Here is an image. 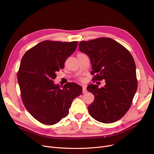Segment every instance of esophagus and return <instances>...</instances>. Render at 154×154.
Returning <instances> with one entry per match:
<instances>
[{
	"instance_id": "1",
	"label": "esophagus",
	"mask_w": 154,
	"mask_h": 154,
	"mask_svg": "<svg viewBox=\"0 0 154 154\" xmlns=\"http://www.w3.org/2000/svg\"><path fill=\"white\" fill-rule=\"evenodd\" d=\"M82 92L83 93H86L87 92V89H86V86L85 85L82 86Z\"/></svg>"
}]
</instances>
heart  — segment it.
Wrapping results in <instances>:
<instances>
[{"mask_svg": "<svg viewBox=\"0 0 154 154\" xmlns=\"http://www.w3.org/2000/svg\"><path fill=\"white\" fill-rule=\"evenodd\" d=\"M81 80H83V79H81Z\"/></svg>", "mask_w": 154, "mask_h": 154, "instance_id": "heart-1", "label": "heart"}]
</instances>
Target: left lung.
I'll return each mask as SVG.
<instances>
[{
    "label": "left lung",
    "mask_w": 154,
    "mask_h": 154,
    "mask_svg": "<svg viewBox=\"0 0 154 154\" xmlns=\"http://www.w3.org/2000/svg\"><path fill=\"white\" fill-rule=\"evenodd\" d=\"M92 63L93 80H106L103 87L90 84L87 88L94 95L88 107L90 115L100 122L109 124L122 118L131 106L137 89L136 66L132 55L123 45L108 37L79 43Z\"/></svg>",
    "instance_id": "left-lung-1"
}]
</instances>
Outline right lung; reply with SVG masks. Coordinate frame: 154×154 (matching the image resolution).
<instances>
[{"label":"right lung","mask_w":154,"mask_h":154,"mask_svg":"<svg viewBox=\"0 0 154 154\" xmlns=\"http://www.w3.org/2000/svg\"><path fill=\"white\" fill-rule=\"evenodd\" d=\"M77 45V41L45 40L27 51L21 60L17 79L22 102L31 116L44 124L54 125L67 116L73 100L82 93L77 84L60 87L53 81Z\"/></svg>","instance_id":"right-lung-1"}]
</instances>
